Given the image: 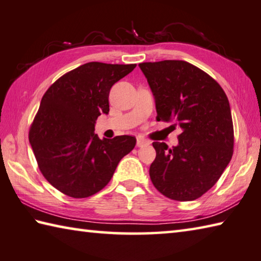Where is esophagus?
Wrapping results in <instances>:
<instances>
[{
    "label": "esophagus",
    "mask_w": 261,
    "mask_h": 261,
    "mask_svg": "<svg viewBox=\"0 0 261 261\" xmlns=\"http://www.w3.org/2000/svg\"><path fill=\"white\" fill-rule=\"evenodd\" d=\"M146 145H149L148 140L143 138V137H138V138H137V146L143 147V146H146Z\"/></svg>",
    "instance_id": "34e87169"
}]
</instances>
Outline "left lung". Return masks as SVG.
<instances>
[{
  "label": "left lung",
  "mask_w": 261,
  "mask_h": 261,
  "mask_svg": "<svg viewBox=\"0 0 261 261\" xmlns=\"http://www.w3.org/2000/svg\"><path fill=\"white\" fill-rule=\"evenodd\" d=\"M155 98L156 120L180 126L177 146L153 143L149 177L174 201H194L215 185L233 156L229 101L216 80L184 60L141 63Z\"/></svg>",
  "instance_id": "8db88e82"
}]
</instances>
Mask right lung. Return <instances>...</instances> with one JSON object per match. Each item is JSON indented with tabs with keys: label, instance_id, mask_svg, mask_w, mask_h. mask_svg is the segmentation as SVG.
<instances>
[{
	"label": "right lung",
	"instance_id": "obj_1",
	"mask_svg": "<svg viewBox=\"0 0 261 261\" xmlns=\"http://www.w3.org/2000/svg\"><path fill=\"white\" fill-rule=\"evenodd\" d=\"M136 66L84 64L57 80L42 98L28 138L40 171L65 195L84 198L101 191L135 148L131 136L99 139L94 123L110 112L111 88Z\"/></svg>",
	"mask_w": 261,
	"mask_h": 261
}]
</instances>
